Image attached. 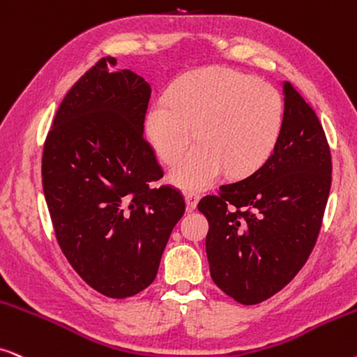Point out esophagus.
I'll return each instance as SVG.
<instances>
[{
    "instance_id": "1",
    "label": "esophagus",
    "mask_w": 357,
    "mask_h": 357,
    "mask_svg": "<svg viewBox=\"0 0 357 357\" xmlns=\"http://www.w3.org/2000/svg\"><path fill=\"white\" fill-rule=\"evenodd\" d=\"M198 200H200V197L197 195V193H185V203H187V210L188 211H193L198 205Z\"/></svg>"
}]
</instances>
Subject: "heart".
I'll use <instances>...</instances> for the list:
<instances>
[{"mask_svg":"<svg viewBox=\"0 0 357 357\" xmlns=\"http://www.w3.org/2000/svg\"><path fill=\"white\" fill-rule=\"evenodd\" d=\"M284 103L279 91L228 67L188 73L174 83L167 100L152 103L146 134L162 160L172 164L195 137L200 144L169 174L183 190H203L225 172L246 178L269 160L279 141Z\"/></svg>","mask_w":357,"mask_h":357,"instance_id":"1","label":"heart"}]
</instances>
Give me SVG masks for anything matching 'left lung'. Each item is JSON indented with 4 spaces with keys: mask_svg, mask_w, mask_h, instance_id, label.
Segmentation results:
<instances>
[{
    "mask_svg": "<svg viewBox=\"0 0 357 357\" xmlns=\"http://www.w3.org/2000/svg\"><path fill=\"white\" fill-rule=\"evenodd\" d=\"M284 121L269 160L198 203L206 216L211 279L243 305H256L298 274L317 243L331 188V155L314 111L282 82Z\"/></svg>",
    "mask_w": 357,
    "mask_h": 357,
    "instance_id": "1",
    "label": "left lung"
}]
</instances>
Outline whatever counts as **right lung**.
Here are the masks:
<instances>
[{"label":"right lung","mask_w":357,"mask_h":357,"mask_svg":"<svg viewBox=\"0 0 357 357\" xmlns=\"http://www.w3.org/2000/svg\"><path fill=\"white\" fill-rule=\"evenodd\" d=\"M101 59L59 106L45 139L43 187L60 249L91 289L126 298L154 282L185 213L144 141L151 85Z\"/></svg>","instance_id":"1"}]
</instances>
